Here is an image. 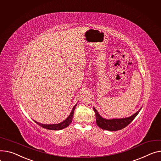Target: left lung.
<instances>
[{
    "label": "left lung",
    "mask_w": 161,
    "mask_h": 161,
    "mask_svg": "<svg viewBox=\"0 0 161 161\" xmlns=\"http://www.w3.org/2000/svg\"><path fill=\"white\" fill-rule=\"evenodd\" d=\"M93 110L96 114V122L98 126L103 130L108 131H118L122 130L129 125L133 120L136 115L141 110V108L136 113H135L132 116L124 118V119H105L102 118L100 114L96 111V109L93 108Z\"/></svg>",
    "instance_id": "1"
}]
</instances>
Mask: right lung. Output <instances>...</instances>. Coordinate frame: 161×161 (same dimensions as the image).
<instances>
[{
    "label": "right lung",
    "mask_w": 161,
    "mask_h": 161,
    "mask_svg": "<svg viewBox=\"0 0 161 161\" xmlns=\"http://www.w3.org/2000/svg\"><path fill=\"white\" fill-rule=\"evenodd\" d=\"M76 105H75L74 106L73 109H72V111L70 114V115L67 118V119H65L63 122L59 123V124H41L39 123L36 121H35V122L38 124L39 126L45 128V129L47 130H61L64 129V128L67 127V126L69 125V124L72 122V118H73V115H74V110L75 108H76Z\"/></svg>",
    "instance_id": "right-lung-1"
}]
</instances>
